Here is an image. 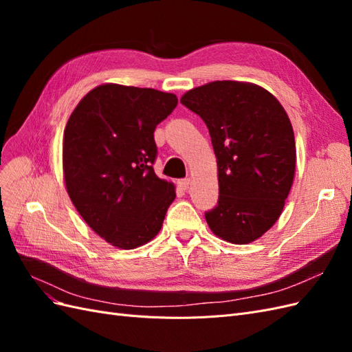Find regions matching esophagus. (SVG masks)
Instances as JSON below:
<instances>
[{
	"mask_svg": "<svg viewBox=\"0 0 352 352\" xmlns=\"http://www.w3.org/2000/svg\"><path fill=\"white\" fill-rule=\"evenodd\" d=\"M189 184H190L189 179H180V180H177V186H179V189H182V190H186L189 188Z\"/></svg>",
	"mask_w": 352,
	"mask_h": 352,
	"instance_id": "1",
	"label": "esophagus"
}]
</instances>
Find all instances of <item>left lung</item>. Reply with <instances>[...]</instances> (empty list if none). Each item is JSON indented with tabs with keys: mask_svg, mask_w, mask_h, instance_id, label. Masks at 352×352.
I'll list each match as a JSON object with an SVG mask.
<instances>
[{
	"mask_svg": "<svg viewBox=\"0 0 352 352\" xmlns=\"http://www.w3.org/2000/svg\"><path fill=\"white\" fill-rule=\"evenodd\" d=\"M206 122L217 158L219 201L206 212L211 232L245 245L282 214L296 150L289 117L276 97L250 82L216 80L180 98Z\"/></svg>",
	"mask_w": 352,
	"mask_h": 352,
	"instance_id": "obj_1",
	"label": "left lung"
}]
</instances>
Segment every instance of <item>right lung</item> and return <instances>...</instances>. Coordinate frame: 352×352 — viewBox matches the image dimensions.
<instances>
[{
    "label": "right lung",
    "mask_w": 352,
    "mask_h": 352,
    "mask_svg": "<svg viewBox=\"0 0 352 352\" xmlns=\"http://www.w3.org/2000/svg\"><path fill=\"white\" fill-rule=\"evenodd\" d=\"M176 105L175 94L104 83L69 117L63 140L67 194L87 225L116 248L154 239L176 198L175 185L153 168L154 131Z\"/></svg>",
    "instance_id": "1"
}]
</instances>
